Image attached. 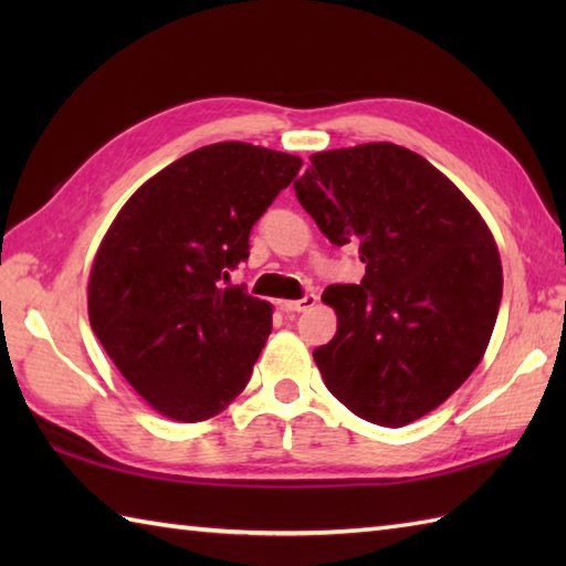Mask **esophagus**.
Instances as JSON below:
<instances>
[{"instance_id":"obj_1","label":"esophagus","mask_w":566,"mask_h":566,"mask_svg":"<svg viewBox=\"0 0 566 566\" xmlns=\"http://www.w3.org/2000/svg\"><path fill=\"white\" fill-rule=\"evenodd\" d=\"M316 302H318L316 294H306V296L298 298V302H282V308L284 311H294V314H302V311L314 308Z\"/></svg>"}]
</instances>
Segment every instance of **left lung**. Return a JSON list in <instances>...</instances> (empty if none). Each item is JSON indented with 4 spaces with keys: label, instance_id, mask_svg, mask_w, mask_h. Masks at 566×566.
Listing matches in <instances>:
<instances>
[{
    "label": "left lung",
    "instance_id": "1",
    "mask_svg": "<svg viewBox=\"0 0 566 566\" xmlns=\"http://www.w3.org/2000/svg\"><path fill=\"white\" fill-rule=\"evenodd\" d=\"M296 199L333 245H355L359 284H331L338 331L314 359L359 418L401 428L438 408L482 359L503 274L479 211L426 158L394 143L311 155Z\"/></svg>",
    "mask_w": 566,
    "mask_h": 566
}]
</instances>
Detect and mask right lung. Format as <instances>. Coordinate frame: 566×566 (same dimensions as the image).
Masks as SVG:
<instances>
[{
  "instance_id": "1",
  "label": "right lung",
  "mask_w": 566,
  "mask_h": 566,
  "mask_svg": "<svg viewBox=\"0 0 566 566\" xmlns=\"http://www.w3.org/2000/svg\"><path fill=\"white\" fill-rule=\"evenodd\" d=\"M302 160L250 143H213L148 179L106 231L90 274V323L155 411L197 423L250 381L272 306L223 286L250 255V231Z\"/></svg>"
}]
</instances>
